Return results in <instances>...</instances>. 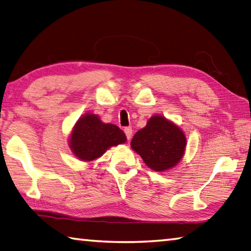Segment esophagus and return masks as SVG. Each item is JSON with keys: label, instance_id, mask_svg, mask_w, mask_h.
Wrapping results in <instances>:
<instances>
[{"label": "esophagus", "instance_id": "esophagus-1", "mask_svg": "<svg viewBox=\"0 0 251 251\" xmlns=\"http://www.w3.org/2000/svg\"><path fill=\"white\" fill-rule=\"evenodd\" d=\"M125 133L126 135V139L130 141L131 140V136H132V127L131 126L125 127Z\"/></svg>", "mask_w": 251, "mask_h": 251}]
</instances>
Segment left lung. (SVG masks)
Wrapping results in <instances>:
<instances>
[{
	"mask_svg": "<svg viewBox=\"0 0 251 251\" xmlns=\"http://www.w3.org/2000/svg\"><path fill=\"white\" fill-rule=\"evenodd\" d=\"M187 138L179 126L162 115L152 116L146 126L134 134L131 149L146 166L163 173L176 167L186 152Z\"/></svg>",
	"mask_w": 251,
	"mask_h": 251,
	"instance_id": "8db88e82",
	"label": "left lung"
}]
</instances>
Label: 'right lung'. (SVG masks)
Here are the masks:
<instances>
[{
	"mask_svg": "<svg viewBox=\"0 0 251 251\" xmlns=\"http://www.w3.org/2000/svg\"><path fill=\"white\" fill-rule=\"evenodd\" d=\"M126 142V134L116 125L105 124L96 113L86 112L71 130L69 148L77 159L92 163L110 148Z\"/></svg>",
	"mask_w": 251,
	"mask_h": 251,
	"instance_id": "1",
	"label": "right lung"
}]
</instances>
